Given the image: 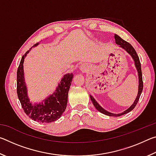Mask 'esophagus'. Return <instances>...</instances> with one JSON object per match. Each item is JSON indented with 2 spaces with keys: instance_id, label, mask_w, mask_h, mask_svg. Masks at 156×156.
<instances>
[{
  "instance_id": "1",
  "label": "esophagus",
  "mask_w": 156,
  "mask_h": 156,
  "mask_svg": "<svg viewBox=\"0 0 156 156\" xmlns=\"http://www.w3.org/2000/svg\"><path fill=\"white\" fill-rule=\"evenodd\" d=\"M80 69L82 71V72H86V69H87L86 66L85 65H82L81 67H80Z\"/></svg>"
}]
</instances>
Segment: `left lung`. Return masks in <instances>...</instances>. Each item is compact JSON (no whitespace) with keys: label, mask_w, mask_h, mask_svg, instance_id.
<instances>
[{"label":"left lung","mask_w":156,"mask_h":156,"mask_svg":"<svg viewBox=\"0 0 156 156\" xmlns=\"http://www.w3.org/2000/svg\"><path fill=\"white\" fill-rule=\"evenodd\" d=\"M114 38L115 40V43L120 45V47L121 48H122L125 50V51L128 53V54L130 55V56L132 57V58L133 59L134 62H135V66L136 67V69L138 71V80H139V84H138V95H137V97L135 100V101L133 104H132L131 106L129 108V109H126L125 112H123L122 113H118V114H115V113H110L107 111L105 110V109H103L100 105L98 103L96 102V100L94 99V98H93V96H91L90 95V98L92 102V103L94 104V107H96V109L99 111L100 113H103L105 115H109V116H120L124 114H126L129 112H130L131 111L133 110L135 107L136 106L137 103L138 102V100L140 97V95L142 94V89H143V81H142V70H141V64L140 62V59L139 57L137 54V53L136 51V50L134 49V48L132 47L131 44L130 43H127V42L124 41L122 38H121L119 36H118L117 34H115L114 35Z\"/></svg>","instance_id":"1"}]
</instances>
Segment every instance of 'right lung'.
<instances>
[{
  "instance_id": "right-lung-1",
  "label": "right lung",
  "mask_w": 156,
  "mask_h": 156,
  "mask_svg": "<svg viewBox=\"0 0 156 156\" xmlns=\"http://www.w3.org/2000/svg\"><path fill=\"white\" fill-rule=\"evenodd\" d=\"M38 44V43H36L33 47H36ZM30 49L23 56L17 70L18 99L25 113L32 120L42 123L54 122L61 117L67 107L68 92L73 77V73H67L63 76L54 93L50 95L41 103L33 105L27 96V89L23 70L24 59Z\"/></svg>"
}]
</instances>
